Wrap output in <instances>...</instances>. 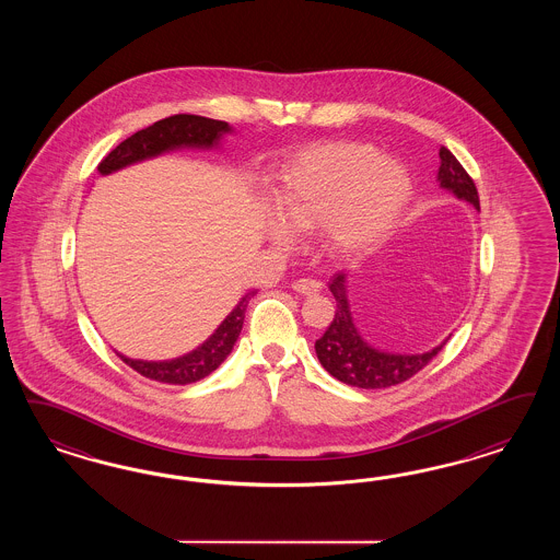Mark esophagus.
<instances>
[{"label": "esophagus", "mask_w": 560, "mask_h": 560, "mask_svg": "<svg viewBox=\"0 0 560 560\" xmlns=\"http://www.w3.org/2000/svg\"><path fill=\"white\" fill-rule=\"evenodd\" d=\"M293 289L298 293H304V295H314V293H318L323 289V283L316 281V279H300V281L293 283Z\"/></svg>", "instance_id": "1"}]
</instances>
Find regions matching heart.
I'll return each mask as SVG.
<instances>
[{
    "label": "heart",
    "mask_w": 560,
    "mask_h": 560,
    "mask_svg": "<svg viewBox=\"0 0 560 560\" xmlns=\"http://www.w3.org/2000/svg\"><path fill=\"white\" fill-rule=\"evenodd\" d=\"M407 166L384 160L372 143L332 141L298 153L275 187L277 218L267 232L288 244L289 230L323 232L339 255L363 253L382 242L412 199Z\"/></svg>",
    "instance_id": "1"
}]
</instances>
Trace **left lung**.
Masks as SVG:
<instances>
[{
	"instance_id": "left-lung-1",
	"label": "left lung",
	"mask_w": 560,
	"mask_h": 560,
	"mask_svg": "<svg viewBox=\"0 0 560 560\" xmlns=\"http://www.w3.org/2000/svg\"><path fill=\"white\" fill-rule=\"evenodd\" d=\"M440 160L438 180L441 188L454 192L462 201H468L475 205L476 209H480L475 180L468 176L466 170L462 168L456 155L447 148H441ZM328 288L337 300V312L332 323L326 328L323 337L316 340L314 347L324 370L347 386L377 390V388H390L396 384H402L415 373L421 372L447 342L445 339L431 351L417 353V355H402V353H388V351L373 349L372 345L365 342L359 335L353 323L349 298H347V275L345 272L332 275Z\"/></svg>"
}]
</instances>
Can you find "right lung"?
Segmentation results:
<instances>
[{
  "label": "right lung",
  "instance_id": "right-lung-1",
  "mask_svg": "<svg viewBox=\"0 0 560 560\" xmlns=\"http://www.w3.org/2000/svg\"><path fill=\"white\" fill-rule=\"evenodd\" d=\"M230 131L232 127L225 120L207 119L197 115H174L168 119L153 122L148 129L137 131L136 136L127 137L102 160L98 172L113 174L136 162H143L178 148H203V150L218 148L221 137ZM255 293L256 291H248L237 302L236 307L225 316V320L218 326V330L187 355L176 357L170 361H143V359H129L120 353L117 355L143 377H150L162 384L185 386V384L199 382L205 375L215 372L223 363V359L232 353L244 324L246 305Z\"/></svg>",
  "mask_w": 560,
  "mask_h": 560
}]
</instances>
